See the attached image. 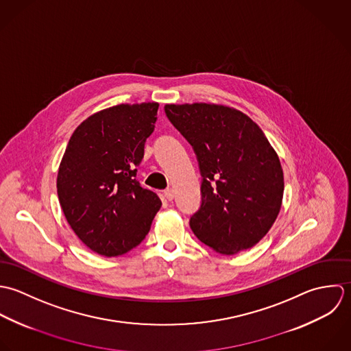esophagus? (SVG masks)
Segmentation results:
<instances>
[{
  "instance_id": "esophagus-1",
  "label": "esophagus",
  "mask_w": 351,
  "mask_h": 351,
  "mask_svg": "<svg viewBox=\"0 0 351 351\" xmlns=\"http://www.w3.org/2000/svg\"><path fill=\"white\" fill-rule=\"evenodd\" d=\"M173 197H175V194H173V190H172V189H167V190L164 191V198H165L167 201H172Z\"/></svg>"
}]
</instances>
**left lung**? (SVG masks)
Wrapping results in <instances>:
<instances>
[{"label": "left lung", "mask_w": 351, "mask_h": 351, "mask_svg": "<svg viewBox=\"0 0 351 351\" xmlns=\"http://www.w3.org/2000/svg\"><path fill=\"white\" fill-rule=\"evenodd\" d=\"M164 111L193 146L202 176V202L190 218L194 234L223 255L258 244L283 197L280 158L265 133L225 106L165 104Z\"/></svg>", "instance_id": "obj_1"}]
</instances>
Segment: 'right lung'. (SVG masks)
<instances>
[{"label": "right lung", "instance_id": "add662e5", "mask_svg": "<svg viewBox=\"0 0 351 351\" xmlns=\"http://www.w3.org/2000/svg\"><path fill=\"white\" fill-rule=\"evenodd\" d=\"M158 103L119 104L85 119L60 164L57 193L78 239L93 252L118 256L147 234L161 201L136 179Z\"/></svg>", "mask_w": 351, "mask_h": 351}]
</instances>
